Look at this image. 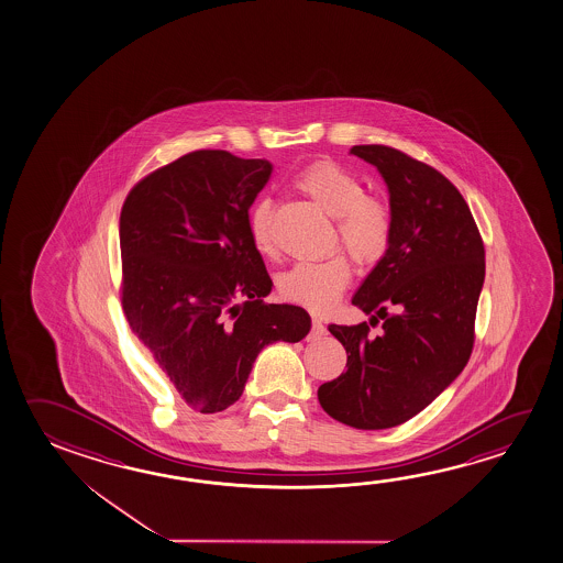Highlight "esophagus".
I'll use <instances>...</instances> for the list:
<instances>
[{
  "label": "esophagus",
  "instance_id": "obj_1",
  "mask_svg": "<svg viewBox=\"0 0 563 563\" xmlns=\"http://www.w3.org/2000/svg\"><path fill=\"white\" fill-rule=\"evenodd\" d=\"M327 333V329H324L323 321L321 319H313V324H311V339H319V336H323Z\"/></svg>",
  "mask_w": 563,
  "mask_h": 563
}]
</instances>
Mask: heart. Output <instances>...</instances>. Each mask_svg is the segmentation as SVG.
I'll list each match as a JSON object with an SVG mask.
<instances>
[{
  "label": "heart",
  "mask_w": 563,
  "mask_h": 563,
  "mask_svg": "<svg viewBox=\"0 0 563 563\" xmlns=\"http://www.w3.org/2000/svg\"><path fill=\"white\" fill-rule=\"evenodd\" d=\"M296 187L336 222L341 249L356 264L378 262L391 240L390 209L378 199L366 197L363 183L331 162H317L297 175ZM272 200L254 202L249 214L250 240L254 249L269 256L274 242ZM351 282V269L343 257L334 256L319 264H297L277 277V291L289 303L311 313H329Z\"/></svg>",
  "instance_id": "b5f03b06"
}]
</instances>
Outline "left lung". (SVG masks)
<instances>
[{
  "label": "left lung",
  "mask_w": 563,
  "mask_h": 563,
  "mask_svg": "<svg viewBox=\"0 0 563 563\" xmlns=\"http://www.w3.org/2000/svg\"><path fill=\"white\" fill-rule=\"evenodd\" d=\"M390 192L391 240L354 294L353 306L380 323L329 324L346 372L319 386L331 418L356 429L410 420L467 366L485 282V246L457 187L438 169L388 145H354ZM394 306L396 314H388Z\"/></svg>",
  "instance_id": "obj_1"
}]
</instances>
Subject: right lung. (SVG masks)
<instances>
[{"label": "right lung", "mask_w": 563, "mask_h": 563, "mask_svg": "<svg viewBox=\"0 0 563 563\" xmlns=\"http://www.w3.org/2000/svg\"><path fill=\"white\" fill-rule=\"evenodd\" d=\"M272 169L199 150L143 177L122 207L125 319L197 413L227 410L264 346L299 343L311 329L303 307L264 301L274 284L249 210Z\"/></svg>", "instance_id": "add662e5"}]
</instances>
